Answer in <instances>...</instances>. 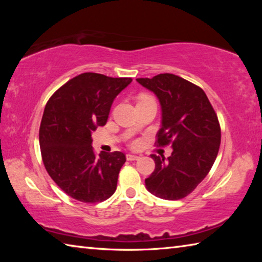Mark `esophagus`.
<instances>
[{
	"label": "esophagus",
	"mask_w": 262,
	"mask_h": 262,
	"mask_svg": "<svg viewBox=\"0 0 262 262\" xmlns=\"http://www.w3.org/2000/svg\"><path fill=\"white\" fill-rule=\"evenodd\" d=\"M140 157L139 156H136V155H132V154H128L127 155V159L128 161H137V159H139Z\"/></svg>",
	"instance_id": "1"
}]
</instances>
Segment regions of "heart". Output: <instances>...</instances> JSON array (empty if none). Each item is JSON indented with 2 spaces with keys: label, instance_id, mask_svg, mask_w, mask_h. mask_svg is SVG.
Wrapping results in <instances>:
<instances>
[{
  "label": "heart",
  "instance_id": "1",
  "mask_svg": "<svg viewBox=\"0 0 262 262\" xmlns=\"http://www.w3.org/2000/svg\"><path fill=\"white\" fill-rule=\"evenodd\" d=\"M143 99H150V97L149 96H142L141 98H140V100H143Z\"/></svg>",
  "mask_w": 262,
  "mask_h": 262
}]
</instances>
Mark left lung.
I'll use <instances>...</instances> for the list:
<instances>
[{
    "instance_id": "left-lung-1",
    "label": "left lung",
    "mask_w": 262,
    "mask_h": 262,
    "mask_svg": "<svg viewBox=\"0 0 262 262\" xmlns=\"http://www.w3.org/2000/svg\"><path fill=\"white\" fill-rule=\"evenodd\" d=\"M152 91L161 103L162 127L157 145L172 144L165 157L151 155L155 170L145 179V187L164 200L187 196L206 178L219 154L221 127L205 91L173 74L137 78Z\"/></svg>"
}]
</instances>
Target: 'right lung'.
<instances>
[{
	"instance_id": "1",
	"label": "right lung",
	"mask_w": 262,
	"mask_h": 262,
	"mask_svg": "<svg viewBox=\"0 0 262 262\" xmlns=\"http://www.w3.org/2000/svg\"><path fill=\"white\" fill-rule=\"evenodd\" d=\"M132 81L83 73L57 89L47 101L39 129L42 162L54 183L75 200L101 202L117 189L125 154L96 156L91 134L107 122L114 98Z\"/></svg>"
}]
</instances>
